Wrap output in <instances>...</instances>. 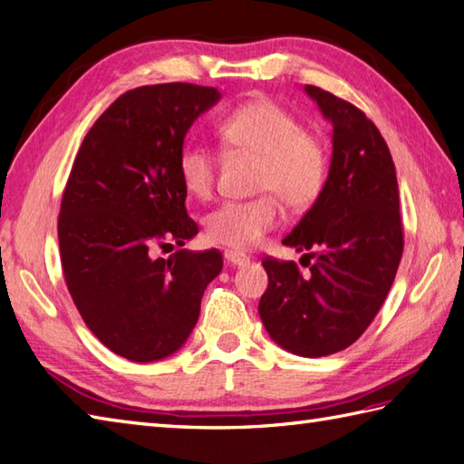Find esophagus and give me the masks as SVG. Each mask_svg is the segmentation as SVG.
<instances>
[{
	"label": "esophagus",
	"instance_id": "1",
	"mask_svg": "<svg viewBox=\"0 0 464 464\" xmlns=\"http://www.w3.org/2000/svg\"><path fill=\"white\" fill-rule=\"evenodd\" d=\"M225 261L233 265V267H243V265L249 263V257L237 251H225Z\"/></svg>",
	"mask_w": 464,
	"mask_h": 464
}]
</instances>
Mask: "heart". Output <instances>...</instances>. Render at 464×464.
I'll return each instance as SVG.
<instances>
[{
    "label": "heart",
    "mask_w": 464,
    "mask_h": 464,
    "mask_svg": "<svg viewBox=\"0 0 464 464\" xmlns=\"http://www.w3.org/2000/svg\"><path fill=\"white\" fill-rule=\"evenodd\" d=\"M217 137L225 151L257 157L251 201H227L205 217V237L227 249L249 251L279 223V199L304 209L319 199L327 181L329 157L317 135L271 100H255L223 117ZM177 171L187 193L207 199L215 185V155L199 143H185Z\"/></svg>",
    "instance_id": "b5f03b06"
}]
</instances>
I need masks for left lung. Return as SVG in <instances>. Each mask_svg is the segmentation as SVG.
Segmentation results:
<instances>
[{
  "label": "left lung",
  "mask_w": 464,
  "mask_h": 464,
  "mask_svg": "<svg viewBox=\"0 0 464 464\" xmlns=\"http://www.w3.org/2000/svg\"><path fill=\"white\" fill-rule=\"evenodd\" d=\"M304 92L333 123L329 177L283 239L309 251V273L295 261L263 259L269 287L259 314L279 347L313 359L347 349L367 331L395 281L405 241L395 163L381 131L341 97L314 85Z\"/></svg>",
  "instance_id": "left-lung-1"
}]
</instances>
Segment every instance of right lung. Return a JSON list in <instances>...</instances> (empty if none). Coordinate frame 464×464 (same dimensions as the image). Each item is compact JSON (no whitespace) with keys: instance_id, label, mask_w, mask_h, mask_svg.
<instances>
[{"instance_id":"add662e5","label":"right lung","mask_w":464,"mask_h":464,"mask_svg":"<svg viewBox=\"0 0 464 464\" xmlns=\"http://www.w3.org/2000/svg\"><path fill=\"white\" fill-rule=\"evenodd\" d=\"M219 97L193 83L125 92L85 135L69 173L57 219L69 295L95 337L135 362L183 347L207 285L223 269L217 249L155 257L157 247H183L199 233L177 157Z\"/></svg>"}]
</instances>
